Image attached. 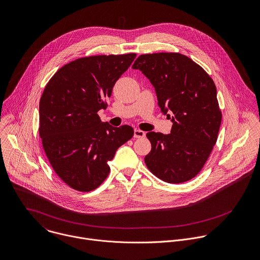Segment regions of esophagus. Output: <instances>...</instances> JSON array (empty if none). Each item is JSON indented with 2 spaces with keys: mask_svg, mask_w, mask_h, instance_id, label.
I'll use <instances>...</instances> for the list:
<instances>
[{
  "mask_svg": "<svg viewBox=\"0 0 260 260\" xmlns=\"http://www.w3.org/2000/svg\"><path fill=\"white\" fill-rule=\"evenodd\" d=\"M145 136H146L145 132H143V131H141V129L136 128V129L134 131V137L137 138V139H139V138H144Z\"/></svg>",
  "mask_w": 260,
  "mask_h": 260,
  "instance_id": "esophagus-1",
  "label": "esophagus"
}]
</instances>
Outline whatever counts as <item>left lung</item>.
I'll list each match as a JSON object with an SVG mask.
<instances>
[{
	"label": "left lung",
	"instance_id": "left-lung-1",
	"mask_svg": "<svg viewBox=\"0 0 260 260\" xmlns=\"http://www.w3.org/2000/svg\"><path fill=\"white\" fill-rule=\"evenodd\" d=\"M133 68L151 81L161 111L172 121L168 135L147 134L152 146L145 156L147 167L166 183L190 181L207 161L221 123L212 78L180 53L144 54Z\"/></svg>",
	"mask_w": 260,
	"mask_h": 260
}]
</instances>
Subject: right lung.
Listing matches in <instances>:
<instances>
[{"label": "right lung", "instance_id": "obj_1", "mask_svg": "<svg viewBox=\"0 0 260 260\" xmlns=\"http://www.w3.org/2000/svg\"><path fill=\"white\" fill-rule=\"evenodd\" d=\"M136 54L99 55L76 59L49 80L40 101V137L57 176L70 188L90 192L108 177V162L131 140L134 129L102 122L116 80Z\"/></svg>", "mask_w": 260, "mask_h": 260}]
</instances>
